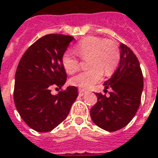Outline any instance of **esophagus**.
Wrapping results in <instances>:
<instances>
[{"mask_svg": "<svg viewBox=\"0 0 158 158\" xmlns=\"http://www.w3.org/2000/svg\"><path fill=\"white\" fill-rule=\"evenodd\" d=\"M87 93V91L86 90H82V89H79V96H84V95H85Z\"/></svg>", "mask_w": 158, "mask_h": 158, "instance_id": "1", "label": "esophagus"}]
</instances>
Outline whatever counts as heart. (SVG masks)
Returning <instances> with one entry per match:
<instances>
[{"label": "heart", "instance_id": "1", "mask_svg": "<svg viewBox=\"0 0 158 158\" xmlns=\"http://www.w3.org/2000/svg\"><path fill=\"white\" fill-rule=\"evenodd\" d=\"M75 52L82 59H87V71L81 72L71 79V84L88 89L102 79L103 73L110 75L120 60L117 45L111 40L98 37H86L79 41ZM62 65L67 73H73L79 68V60L73 53L68 51L62 56Z\"/></svg>", "mask_w": 158, "mask_h": 158}]
</instances>
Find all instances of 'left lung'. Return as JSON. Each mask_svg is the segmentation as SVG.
<instances>
[{"label": "left lung", "mask_w": 158, "mask_h": 158, "mask_svg": "<svg viewBox=\"0 0 158 158\" xmlns=\"http://www.w3.org/2000/svg\"><path fill=\"white\" fill-rule=\"evenodd\" d=\"M120 63L111 78L104 82L110 96L96 93L98 102L90 114L96 125L108 132L124 127L132 121L140 105L143 74L136 56L123 44L120 45Z\"/></svg>", "instance_id": "8db88e82"}]
</instances>
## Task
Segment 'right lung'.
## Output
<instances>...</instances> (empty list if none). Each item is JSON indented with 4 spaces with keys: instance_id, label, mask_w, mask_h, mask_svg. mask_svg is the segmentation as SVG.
I'll list each match as a JSON object with an SVG mask.
<instances>
[{
    "instance_id": "1",
    "label": "right lung",
    "mask_w": 158,
    "mask_h": 158,
    "mask_svg": "<svg viewBox=\"0 0 158 158\" xmlns=\"http://www.w3.org/2000/svg\"><path fill=\"white\" fill-rule=\"evenodd\" d=\"M73 39L60 34L44 36L28 48L19 62L14 103L23 121L37 132H49L61 123L79 95L75 86L51 94L52 87L60 89L66 83L61 60Z\"/></svg>"
}]
</instances>
